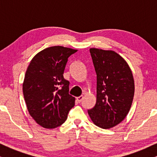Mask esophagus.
<instances>
[{
	"instance_id": "1",
	"label": "esophagus",
	"mask_w": 157,
	"mask_h": 157,
	"mask_svg": "<svg viewBox=\"0 0 157 157\" xmlns=\"http://www.w3.org/2000/svg\"><path fill=\"white\" fill-rule=\"evenodd\" d=\"M83 96H78V97H76V101L78 103H80V102H81V101L83 100Z\"/></svg>"
}]
</instances>
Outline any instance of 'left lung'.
Listing matches in <instances>:
<instances>
[{
    "label": "left lung",
    "instance_id": "obj_1",
    "mask_svg": "<svg viewBox=\"0 0 157 157\" xmlns=\"http://www.w3.org/2000/svg\"><path fill=\"white\" fill-rule=\"evenodd\" d=\"M96 74V102L88 110L94 124L110 128L123 121L132 106L134 81L126 61L113 51L90 48Z\"/></svg>",
    "mask_w": 157,
    "mask_h": 157
}]
</instances>
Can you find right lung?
I'll list each match as a JSON object with an SVG mask.
<instances>
[{
	"instance_id": "1",
	"label": "right lung",
	"mask_w": 157,
	"mask_h": 157,
	"mask_svg": "<svg viewBox=\"0 0 157 157\" xmlns=\"http://www.w3.org/2000/svg\"><path fill=\"white\" fill-rule=\"evenodd\" d=\"M77 50L51 46L31 60L25 72L23 92L28 111L36 123L46 128L63 124L75 105L68 94L69 81L63 78L68 57Z\"/></svg>"
}]
</instances>
